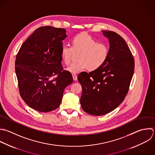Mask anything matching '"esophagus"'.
Wrapping results in <instances>:
<instances>
[{
  "label": "esophagus",
  "mask_w": 155,
  "mask_h": 155,
  "mask_svg": "<svg viewBox=\"0 0 155 155\" xmlns=\"http://www.w3.org/2000/svg\"><path fill=\"white\" fill-rule=\"evenodd\" d=\"M72 77H73L74 80H75V81L77 80V75L75 74H72Z\"/></svg>",
  "instance_id": "obj_1"
}]
</instances>
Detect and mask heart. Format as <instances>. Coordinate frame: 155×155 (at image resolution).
Returning <instances> with one entry per match:
<instances>
[{
  "mask_svg": "<svg viewBox=\"0 0 155 155\" xmlns=\"http://www.w3.org/2000/svg\"><path fill=\"white\" fill-rule=\"evenodd\" d=\"M71 42L72 47L64 45L61 49V56L66 65L71 63L74 53H79L78 61L67 68L71 73L77 74L86 69L95 71L101 68L108 58V46L104 43H98L95 38L86 32L76 35Z\"/></svg>",
  "mask_w": 155,
  "mask_h": 155,
  "instance_id": "1",
  "label": "heart"
}]
</instances>
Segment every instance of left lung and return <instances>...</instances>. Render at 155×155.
<instances>
[{
  "instance_id": "1",
  "label": "left lung",
  "mask_w": 155,
  "mask_h": 155,
  "mask_svg": "<svg viewBox=\"0 0 155 155\" xmlns=\"http://www.w3.org/2000/svg\"><path fill=\"white\" fill-rule=\"evenodd\" d=\"M102 32L109 42L107 61L99 69L78 76L82 86L81 107L95 116L113 111L124 101L135 69L134 58L123 38L113 31Z\"/></svg>"
}]
</instances>
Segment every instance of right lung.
I'll return each mask as SVG.
<instances>
[{
  "label": "right lung",
  "mask_w": 155,
  "mask_h": 155,
  "mask_svg": "<svg viewBox=\"0 0 155 155\" xmlns=\"http://www.w3.org/2000/svg\"><path fill=\"white\" fill-rule=\"evenodd\" d=\"M63 28L50 26L37 29L21 46L15 62L20 96L31 108L48 112L58 108L72 74L61 66Z\"/></svg>",
  "instance_id": "right-lung-1"
}]
</instances>
